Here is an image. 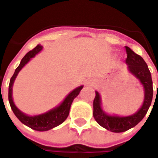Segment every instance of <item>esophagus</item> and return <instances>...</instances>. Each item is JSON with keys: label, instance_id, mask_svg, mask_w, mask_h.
I'll return each mask as SVG.
<instances>
[{"label": "esophagus", "instance_id": "esophagus-1", "mask_svg": "<svg viewBox=\"0 0 158 158\" xmlns=\"http://www.w3.org/2000/svg\"><path fill=\"white\" fill-rule=\"evenodd\" d=\"M86 85H95V80L92 79H88V80L86 81Z\"/></svg>", "mask_w": 158, "mask_h": 158}]
</instances>
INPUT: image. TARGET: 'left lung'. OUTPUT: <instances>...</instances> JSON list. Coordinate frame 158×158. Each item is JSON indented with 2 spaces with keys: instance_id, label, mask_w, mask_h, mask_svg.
I'll return each mask as SVG.
<instances>
[{
  "instance_id": "8db88e82",
  "label": "left lung",
  "mask_w": 158,
  "mask_h": 158,
  "mask_svg": "<svg viewBox=\"0 0 158 158\" xmlns=\"http://www.w3.org/2000/svg\"><path fill=\"white\" fill-rule=\"evenodd\" d=\"M125 49L127 53L126 63L128 65V70L139 79L144 87V102L139 111L133 115L127 117L111 116L107 115L102 110L101 105V96L99 93L96 91V96L93 102L94 118L102 127L114 133L124 132L137 125L146 116L152 104L153 96L152 79L147 64L140 56L137 55L129 47L125 46Z\"/></svg>"
}]
</instances>
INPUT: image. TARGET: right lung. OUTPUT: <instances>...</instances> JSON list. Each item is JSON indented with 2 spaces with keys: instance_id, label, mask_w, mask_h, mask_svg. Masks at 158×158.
<instances>
[{
  "instance_id": "obj_1",
  "label": "right lung",
  "mask_w": 158,
  "mask_h": 158,
  "mask_svg": "<svg viewBox=\"0 0 158 158\" xmlns=\"http://www.w3.org/2000/svg\"><path fill=\"white\" fill-rule=\"evenodd\" d=\"M41 50V45H38L36 47L31 50L30 52H28L23 56V58L21 60L20 64L16 69L15 72L10 79L8 89V100L13 113L23 124H25L29 128L37 130V131H47L49 129H52L56 126L60 125L61 123L65 121L66 118L69 116V110H70V106L72 105L73 101L76 96L79 95L80 90L82 89L83 85L79 86L78 88L73 89V91H71L58 106L50 110L47 113H43L40 115H36V116H28V115L22 113L15 106V104L12 101V85H13L14 80H15L16 77L18 75L19 71L25 66V64L29 62L30 59L34 57L37 53H39Z\"/></svg>"
}]
</instances>
